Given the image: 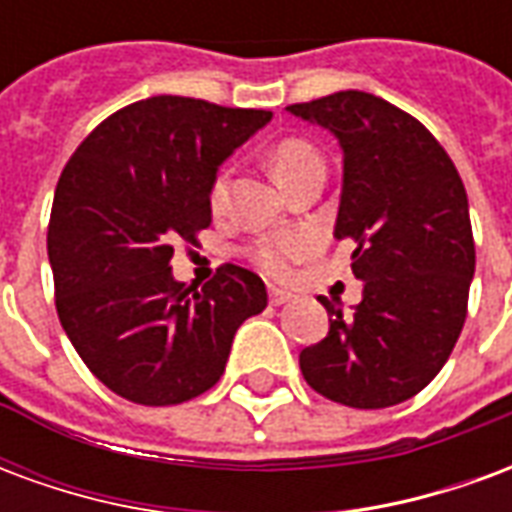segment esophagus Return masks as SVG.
<instances>
[{
    "label": "esophagus",
    "mask_w": 512,
    "mask_h": 512,
    "mask_svg": "<svg viewBox=\"0 0 512 512\" xmlns=\"http://www.w3.org/2000/svg\"><path fill=\"white\" fill-rule=\"evenodd\" d=\"M268 301H271L274 307H279V304H288V301H293V293L285 288H277V285H271V288H268Z\"/></svg>",
    "instance_id": "1"
}]
</instances>
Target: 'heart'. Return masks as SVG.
<instances>
[{"mask_svg": "<svg viewBox=\"0 0 512 512\" xmlns=\"http://www.w3.org/2000/svg\"><path fill=\"white\" fill-rule=\"evenodd\" d=\"M318 164H323L321 153L304 139H282L271 153V167H274V175H277L279 183H288L290 178L301 175L304 169L318 167ZM227 191H230V167H222L211 183L213 208H219L227 200ZM312 246H315V238L310 233H279L255 241L246 249V257L260 271H266L271 277H282L293 260L310 255Z\"/></svg>", "mask_w": 512, "mask_h": 512, "instance_id": "b5f03b06", "label": "heart"}]
</instances>
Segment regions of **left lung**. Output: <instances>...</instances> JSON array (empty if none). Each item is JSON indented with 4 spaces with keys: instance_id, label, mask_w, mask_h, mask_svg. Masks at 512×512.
Returning a JSON list of instances; mask_svg holds the SVG:
<instances>
[{
    "instance_id": "obj_1",
    "label": "left lung",
    "mask_w": 512,
    "mask_h": 512,
    "mask_svg": "<svg viewBox=\"0 0 512 512\" xmlns=\"http://www.w3.org/2000/svg\"><path fill=\"white\" fill-rule=\"evenodd\" d=\"M343 147L334 238L365 282L354 312L321 299L329 334L299 354L304 381L351 408L397 406L436 378L461 337L474 277L469 200L436 136L359 90L288 106Z\"/></svg>"
}]
</instances>
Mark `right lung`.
<instances>
[{"mask_svg": "<svg viewBox=\"0 0 512 512\" xmlns=\"http://www.w3.org/2000/svg\"><path fill=\"white\" fill-rule=\"evenodd\" d=\"M271 120L153 95L95 126L65 164L49 219L54 304L101 384L139 406H178L224 373L238 326L266 310L263 279L224 263L202 288L172 277V244L211 224V183Z\"/></svg>", "mask_w": 512, "mask_h": 512, "instance_id": "1", "label": "right lung"}]
</instances>
